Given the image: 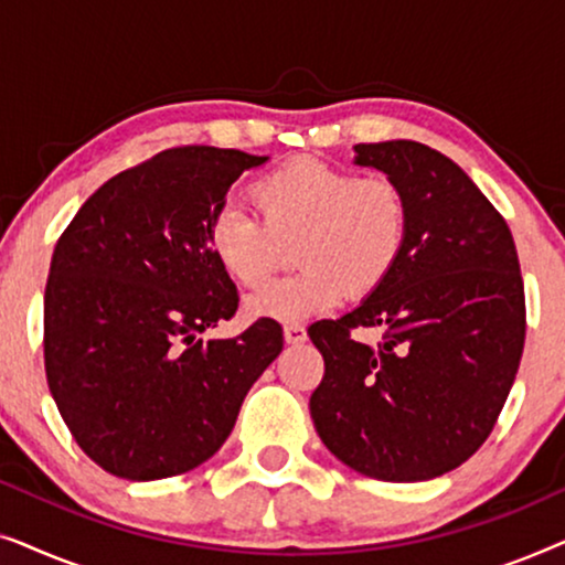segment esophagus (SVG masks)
<instances>
[{
    "label": "esophagus",
    "mask_w": 565,
    "mask_h": 565,
    "mask_svg": "<svg viewBox=\"0 0 565 565\" xmlns=\"http://www.w3.org/2000/svg\"><path fill=\"white\" fill-rule=\"evenodd\" d=\"M282 334H285V342L288 344H300V342H306V327L303 323H285V329H282Z\"/></svg>",
    "instance_id": "esophagus-1"
}]
</instances>
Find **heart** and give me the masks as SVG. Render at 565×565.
<instances>
[{"label": "heart", "instance_id": "b5f03b06", "mask_svg": "<svg viewBox=\"0 0 565 565\" xmlns=\"http://www.w3.org/2000/svg\"><path fill=\"white\" fill-rule=\"evenodd\" d=\"M252 198L259 216L242 203H223L207 221L215 265L244 288L273 273L282 244L296 242L292 259L303 265L252 292V316L292 323L323 313L347 288L352 296L381 288L404 259L412 211L391 177L296 159L254 182Z\"/></svg>", "mask_w": 565, "mask_h": 565}]
</instances>
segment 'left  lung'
<instances>
[{
	"mask_svg": "<svg viewBox=\"0 0 565 565\" xmlns=\"http://www.w3.org/2000/svg\"><path fill=\"white\" fill-rule=\"evenodd\" d=\"M354 161L406 192L404 259L342 319L308 327L323 358L311 393L321 443L377 481H429L491 435L524 350V282L501 213L473 180L416 141L358 143ZM381 326L367 348L358 328Z\"/></svg>",
	"mask_w": 565,
	"mask_h": 565,
	"instance_id": "1",
	"label": "left lung"
}]
</instances>
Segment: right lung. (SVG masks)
Here are the masks:
<instances>
[{
  "label": "right lung",
  "instance_id": "add662e5",
  "mask_svg": "<svg viewBox=\"0 0 565 565\" xmlns=\"http://www.w3.org/2000/svg\"><path fill=\"white\" fill-rule=\"evenodd\" d=\"M265 161L167 149L107 180L61 234L43 300L45 377L76 445L107 473L157 481L198 468L282 352L275 319L200 339L238 308L207 252V221Z\"/></svg>",
  "mask_w": 565,
  "mask_h": 565
}]
</instances>
